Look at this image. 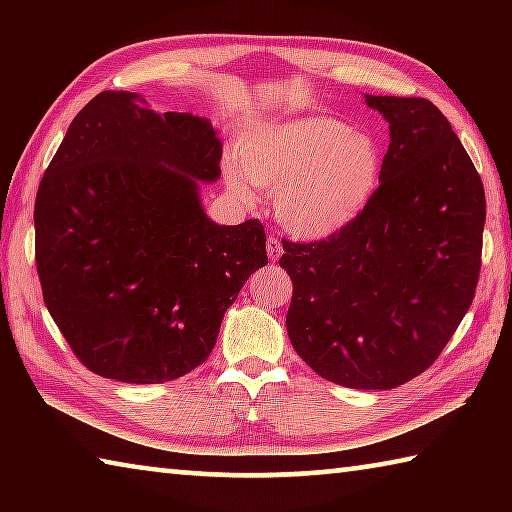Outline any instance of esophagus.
Segmentation results:
<instances>
[{"instance_id": "esophagus-1", "label": "esophagus", "mask_w": 512, "mask_h": 512, "mask_svg": "<svg viewBox=\"0 0 512 512\" xmlns=\"http://www.w3.org/2000/svg\"><path fill=\"white\" fill-rule=\"evenodd\" d=\"M266 253H268V259H271V262H277V259H280V255H282L280 241H277L275 237H268L266 239Z\"/></svg>"}]
</instances>
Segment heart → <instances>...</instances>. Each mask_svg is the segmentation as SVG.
Returning <instances> with one entry per match:
<instances>
[{
    "label": "heart",
    "mask_w": 512,
    "mask_h": 512,
    "mask_svg": "<svg viewBox=\"0 0 512 512\" xmlns=\"http://www.w3.org/2000/svg\"><path fill=\"white\" fill-rule=\"evenodd\" d=\"M381 169L384 155L370 135L341 119L307 115L244 131L225 178L244 203L255 201V187L273 192L277 221L293 237L325 239L359 219Z\"/></svg>",
    "instance_id": "b5f03b06"
}]
</instances>
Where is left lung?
Returning <instances> with one entry per match:
<instances>
[{"label": "left lung", "instance_id": "1", "mask_svg": "<svg viewBox=\"0 0 512 512\" xmlns=\"http://www.w3.org/2000/svg\"><path fill=\"white\" fill-rule=\"evenodd\" d=\"M391 144L357 221L314 244L284 241L287 332L320 377L388 391L427 370L472 305L485 194L447 117L420 97H372Z\"/></svg>", "mask_w": 512, "mask_h": 512}]
</instances>
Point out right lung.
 Wrapping results in <instances>:
<instances>
[{"label": "right lung", "instance_id": "right-lung-1", "mask_svg": "<svg viewBox=\"0 0 512 512\" xmlns=\"http://www.w3.org/2000/svg\"><path fill=\"white\" fill-rule=\"evenodd\" d=\"M106 90L69 124L36 196L47 309L92 372L162 384L210 357L223 314L268 264L264 225H219L201 187L221 176L207 117Z\"/></svg>", "mask_w": 512, "mask_h": 512}]
</instances>
